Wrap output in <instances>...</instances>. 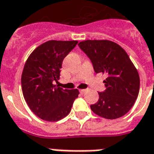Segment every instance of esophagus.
Listing matches in <instances>:
<instances>
[{"mask_svg":"<svg viewBox=\"0 0 154 154\" xmlns=\"http://www.w3.org/2000/svg\"><path fill=\"white\" fill-rule=\"evenodd\" d=\"M79 92H80V94H85V93L87 92V89H80Z\"/></svg>","mask_w":154,"mask_h":154,"instance_id":"obj_1","label":"esophagus"}]
</instances>
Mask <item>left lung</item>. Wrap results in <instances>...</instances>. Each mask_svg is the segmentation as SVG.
<instances>
[{
  "instance_id": "left-lung-1",
  "label": "left lung",
  "mask_w": 154,
  "mask_h": 154,
  "mask_svg": "<svg viewBox=\"0 0 154 154\" xmlns=\"http://www.w3.org/2000/svg\"><path fill=\"white\" fill-rule=\"evenodd\" d=\"M79 46L90 59L94 71L108 75L103 80L106 89L99 93L91 110L108 119L124 116L134 104L140 86L138 70L126 51L108 40H84Z\"/></svg>"
}]
</instances>
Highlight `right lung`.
Segmentation results:
<instances>
[{
    "label": "right lung",
    "instance_id": "add662e5",
    "mask_svg": "<svg viewBox=\"0 0 154 154\" xmlns=\"http://www.w3.org/2000/svg\"><path fill=\"white\" fill-rule=\"evenodd\" d=\"M78 44L77 40H49L34 50L21 75L23 96L37 117L56 122L67 116L79 90L54 85L60 79L62 62Z\"/></svg>",
    "mask_w": 154,
    "mask_h": 154
}]
</instances>
